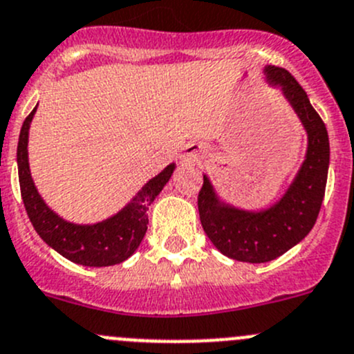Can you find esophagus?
<instances>
[{
    "label": "esophagus",
    "instance_id": "esophagus-1",
    "mask_svg": "<svg viewBox=\"0 0 354 354\" xmlns=\"http://www.w3.org/2000/svg\"><path fill=\"white\" fill-rule=\"evenodd\" d=\"M205 156V149L204 145H201V143H190V145L185 147L183 153H181V159H183V162H201L202 159H204Z\"/></svg>",
    "mask_w": 354,
    "mask_h": 354
}]
</instances>
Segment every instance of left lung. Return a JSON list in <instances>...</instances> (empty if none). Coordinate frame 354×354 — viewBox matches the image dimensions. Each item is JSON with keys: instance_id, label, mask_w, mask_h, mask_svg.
<instances>
[{"instance_id": "obj_1", "label": "left lung", "mask_w": 354, "mask_h": 354, "mask_svg": "<svg viewBox=\"0 0 354 354\" xmlns=\"http://www.w3.org/2000/svg\"><path fill=\"white\" fill-rule=\"evenodd\" d=\"M266 81L279 86L306 129V156L286 194L261 211H245L218 197L204 174L198 192L202 228L216 249L243 263H268L299 243L313 228L327 185L330 147L324 121L299 82L282 67L266 65Z\"/></svg>"}]
</instances>
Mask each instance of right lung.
Here are the masks:
<instances>
[{
  "label": "right lung",
  "mask_w": 354,
  "mask_h": 354,
  "mask_svg": "<svg viewBox=\"0 0 354 354\" xmlns=\"http://www.w3.org/2000/svg\"><path fill=\"white\" fill-rule=\"evenodd\" d=\"M36 109L37 105L24 121L17 147L20 194L34 230L51 249L75 264L100 268L122 263L142 243L149 225V205L156 201L164 185L169 181L176 164H169L157 176L147 181L142 190L118 214L93 225H75L60 218L53 209H50L30 176L27 143Z\"/></svg>",
  "instance_id": "right-lung-1"
}]
</instances>
